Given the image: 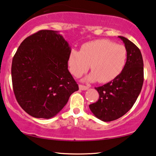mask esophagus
<instances>
[{"instance_id":"1","label":"esophagus","mask_w":156,"mask_h":156,"mask_svg":"<svg viewBox=\"0 0 156 156\" xmlns=\"http://www.w3.org/2000/svg\"><path fill=\"white\" fill-rule=\"evenodd\" d=\"M88 88V86H84V85H81V84L79 85V89H80V90H87Z\"/></svg>"}]
</instances>
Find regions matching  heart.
Segmentation results:
<instances>
[{"label":"heart","mask_w":156,"mask_h":156,"mask_svg":"<svg viewBox=\"0 0 156 156\" xmlns=\"http://www.w3.org/2000/svg\"><path fill=\"white\" fill-rule=\"evenodd\" d=\"M127 58V51L122 44L108 39H97L83 44L80 51L70 50L68 59L69 70L80 77L89 68V81L107 83L121 73Z\"/></svg>","instance_id":"obj_1"}]
</instances>
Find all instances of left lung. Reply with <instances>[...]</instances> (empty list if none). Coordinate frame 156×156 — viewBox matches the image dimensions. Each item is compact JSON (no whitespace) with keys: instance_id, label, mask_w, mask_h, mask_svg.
<instances>
[{"instance_id":"8db88e82","label":"left lung","mask_w":156,"mask_h":156,"mask_svg":"<svg viewBox=\"0 0 156 156\" xmlns=\"http://www.w3.org/2000/svg\"><path fill=\"white\" fill-rule=\"evenodd\" d=\"M119 37L127 51L125 68L112 81L96 88L99 98L89 105L92 113L104 122L114 121L125 115L135 103L143 84V60L140 50L128 39Z\"/></svg>"}]
</instances>
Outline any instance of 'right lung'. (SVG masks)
Masks as SVG:
<instances>
[{
	"label": "right lung",
	"instance_id": "add662e5",
	"mask_svg": "<svg viewBox=\"0 0 156 156\" xmlns=\"http://www.w3.org/2000/svg\"><path fill=\"white\" fill-rule=\"evenodd\" d=\"M70 50L57 31L40 30L21 43L12 60L11 78L16 101L29 115L55 117L78 90L68 69Z\"/></svg>",
	"mask_w": 156,
	"mask_h": 156
}]
</instances>
